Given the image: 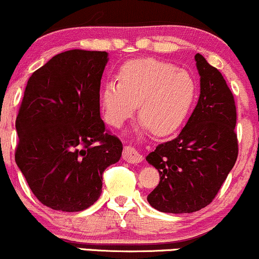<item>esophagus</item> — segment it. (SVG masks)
<instances>
[{
	"mask_svg": "<svg viewBox=\"0 0 259 259\" xmlns=\"http://www.w3.org/2000/svg\"><path fill=\"white\" fill-rule=\"evenodd\" d=\"M123 159L126 160V162L132 163V164H138V163L142 162L144 157H142L134 147L126 146L124 147V151H123Z\"/></svg>",
	"mask_w": 259,
	"mask_h": 259,
	"instance_id": "34e87169",
	"label": "esophagus"
}]
</instances>
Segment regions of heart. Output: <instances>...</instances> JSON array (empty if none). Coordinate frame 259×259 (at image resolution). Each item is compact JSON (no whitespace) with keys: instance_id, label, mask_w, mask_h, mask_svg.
<instances>
[{"instance_id":"1","label":"heart","mask_w":259,"mask_h":259,"mask_svg":"<svg viewBox=\"0 0 259 259\" xmlns=\"http://www.w3.org/2000/svg\"><path fill=\"white\" fill-rule=\"evenodd\" d=\"M196 92L197 85L187 70L156 58H139L120 68L119 81L103 84L101 103L107 121L115 127L123 125L139 105L138 129L164 136L186 119Z\"/></svg>"}]
</instances>
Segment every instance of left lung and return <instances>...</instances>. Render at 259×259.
<instances>
[{
  "instance_id": "left-lung-1",
  "label": "left lung",
  "mask_w": 259,
  "mask_h": 259,
  "mask_svg": "<svg viewBox=\"0 0 259 259\" xmlns=\"http://www.w3.org/2000/svg\"><path fill=\"white\" fill-rule=\"evenodd\" d=\"M200 97L179 135L160 144L146 160L158 170L159 184L147 196L154 209L192 213L215 197L237 158L236 107L222 73L195 56Z\"/></svg>"
}]
</instances>
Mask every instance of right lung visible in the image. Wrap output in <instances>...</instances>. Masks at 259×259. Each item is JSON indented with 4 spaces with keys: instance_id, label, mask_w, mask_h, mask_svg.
I'll use <instances>...</instances> for the list:
<instances>
[{
    "instance_id": "1",
    "label": "right lung",
    "mask_w": 259,
    "mask_h": 259,
    "mask_svg": "<svg viewBox=\"0 0 259 259\" xmlns=\"http://www.w3.org/2000/svg\"><path fill=\"white\" fill-rule=\"evenodd\" d=\"M105 51L70 50L32 73L16 120V163L45 206L80 212L102 192V174L121 157L106 132L100 88Z\"/></svg>"
}]
</instances>
